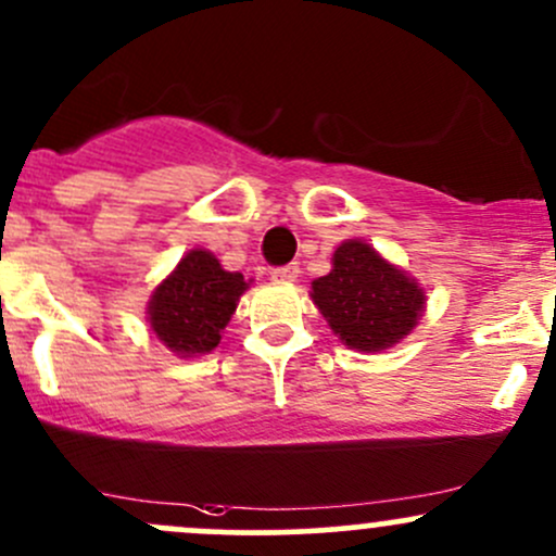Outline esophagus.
Returning <instances> with one entry per match:
<instances>
[{"instance_id": "34e87169", "label": "esophagus", "mask_w": 556, "mask_h": 556, "mask_svg": "<svg viewBox=\"0 0 556 556\" xmlns=\"http://www.w3.org/2000/svg\"><path fill=\"white\" fill-rule=\"evenodd\" d=\"M296 276H300V265H296V262H289V265L276 267V270L270 273V278L278 280V283H291V280H296Z\"/></svg>"}]
</instances>
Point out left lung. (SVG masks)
<instances>
[{"instance_id":"8db88e82","label":"left lung","mask_w":556,"mask_h":556,"mask_svg":"<svg viewBox=\"0 0 556 556\" xmlns=\"http://www.w3.org/2000/svg\"><path fill=\"white\" fill-rule=\"evenodd\" d=\"M313 302L352 350H387L408 337L424 309V291L368 243L344 241L333 270L313 280Z\"/></svg>"}]
</instances>
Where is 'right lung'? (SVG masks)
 Listing matches in <instances>:
<instances>
[{"mask_svg":"<svg viewBox=\"0 0 556 556\" xmlns=\"http://www.w3.org/2000/svg\"><path fill=\"white\" fill-rule=\"evenodd\" d=\"M247 291L241 273L223 270L214 254L195 249L185 254L148 302L153 333L177 355H204L219 344L236 304Z\"/></svg>","mask_w":556,"mask_h":556,"instance_id":"right-lung-1","label":"right lung"}]
</instances>
